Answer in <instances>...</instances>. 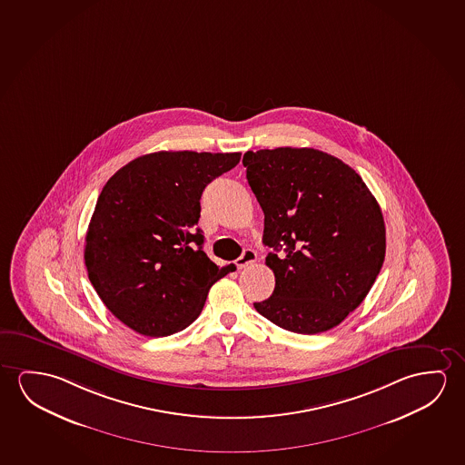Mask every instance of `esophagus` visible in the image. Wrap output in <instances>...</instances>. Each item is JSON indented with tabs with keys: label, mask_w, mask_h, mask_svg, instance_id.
I'll return each instance as SVG.
<instances>
[{
	"label": "esophagus",
	"mask_w": 465,
	"mask_h": 465,
	"mask_svg": "<svg viewBox=\"0 0 465 465\" xmlns=\"http://www.w3.org/2000/svg\"><path fill=\"white\" fill-rule=\"evenodd\" d=\"M256 259H258L256 251L244 250L243 254L236 259L235 264L238 269H244V267H248V265L252 264V262H256Z\"/></svg>",
	"instance_id": "34e87169"
}]
</instances>
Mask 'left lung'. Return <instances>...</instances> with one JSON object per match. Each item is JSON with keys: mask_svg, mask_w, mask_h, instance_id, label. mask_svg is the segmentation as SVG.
<instances>
[{"mask_svg": "<svg viewBox=\"0 0 465 465\" xmlns=\"http://www.w3.org/2000/svg\"><path fill=\"white\" fill-rule=\"evenodd\" d=\"M246 179L264 211L271 298L254 302L282 329H333L371 292L385 261V222L358 172L314 148L244 153ZM284 252L279 255L280 250Z\"/></svg>", "mask_w": 465, "mask_h": 465, "instance_id": "1", "label": "left lung"}]
</instances>
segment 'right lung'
<instances>
[{
  "label": "right lung",
  "instance_id": "add662e5",
  "mask_svg": "<svg viewBox=\"0 0 465 465\" xmlns=\"http://www.w3.org/2000/svg\"><path fill=\"white\" fill-rule=\"evenodd\" d=\"M242 153L159 151L115 172L85 238L88 279L113 314L144 336L193 323L207 292L230 272L203 251L201 194ZM235 269V265H233Z\"/></svg>",
  "mask_w": 465,
  "mask_h": 465
}]
</instances>
